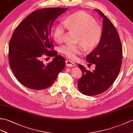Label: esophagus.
Wrapping results in <instances>:
<instances>
[{
	"label": "esophagus",
	"instance_id": "34e87169",
	"mask_svg": "<svg viewBox=\"0 0 133 133\" xmlns=\"http://www.w3.org/2000/svg\"><path fill=\"white\" fill-rule=\"evenodd\" d=\"M65 63H66V65L67 66L72 67V66H75V64H74V63H73L72 61H70V60H66Z\"/></svg>",
	"mask_w": 133,
	"mask_h": 133
}]
</instances>
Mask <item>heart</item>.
<instances>
[{
	"instance_id": "1",
	"label": "heart",
	"mask_w": 133,
	"mask_h": 133,
	"mask_svg": "<svg viewBox=\"0 0 133 133\" xmlns=\"http://www.w3.org/2000/svg\"><path fill=\"white\" fill-rule=\"evenodd\" d=\"M66 26L78 32L77 42L81 43L87 50H92L96 47L101 41L103 30L102 27L96 24V20L87 13L79 12L68 16L64 21ZM65 34L63 25L59 24L53 31L54 39L57 43L63 42ZM82 44L73 45L66 44L61 47V52L70 59H76L77 55L82 53Z\"/></svg>"
}]
</instances>
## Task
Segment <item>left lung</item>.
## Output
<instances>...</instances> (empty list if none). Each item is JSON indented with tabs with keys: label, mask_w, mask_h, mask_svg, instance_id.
I'll use <instances>...</instances> for the list:
<instances>
[{
	"label": "left lung",
	"mask_w": 133,
	"mask_h": 133,
	"mask_svg": "<svg viewBox=\"0 0 133 133\" xmlns=\"http://www.w3.org/2000/svg\"><path fill=\"white\" fill-rule=\"evenodd\" d=\"M95 10L103 19V35L98 46L86 57L89 64L95 65V69L90 71L78 65L82 72L78 88L87 96L100 94L109 88L119 72L122 59L121 42L115 27L101 11Z\"/></svg>",
	"instance_id": "obj_1"
}]
</instances>
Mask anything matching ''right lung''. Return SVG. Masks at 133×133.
<instances>
[{"mask_svg": "<svg viewBox=\"0 0 133 133\" xmlns=\"http://www.w3.org/2000/svg\"><path fill=\"white\" fill-rule=\"evenodd\" d=\"M68 8H47L35 11L21 22L9 42V63L19 82L34 90L51 86L65 66V60L53 48L52 25ZM44 55L54 57L47 65L41 60Z\"/></svg>", "mask_w": 133, "mask_h": 133, "instance_id": "add662e5", "label": "right lung"}]
</instances>
